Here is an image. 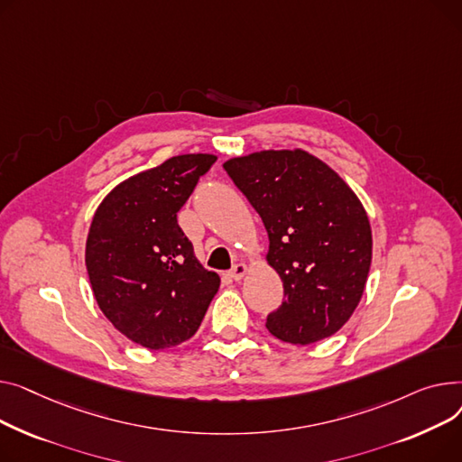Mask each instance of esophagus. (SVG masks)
<instances>
[{
  "label": "esophagus",
  "instance_id": "esophagus-1",
  "mask_svg": "<svg viewBox=\"0 0 462 462\" xmlns=\"http://www.w3.org/2000/svg\"><path fill=\"white\" fill-rule=\"evenodd\" d=\"M246 273H248V266L244 264V263H236V264H233V268L227 273V276H229L231 280L238 282V280L244 278V274H246Z\"/></svg>",
  "mask_w": 462,
  "mask_h": 462
}]
</instances>
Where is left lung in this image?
I'll return each mask as SVG.
<instances>
[{"mask_svg":"<svg viewBox=\"0 0 462 462\" xmlns=\"http://www.w3.org/2000/svg\"><path fill=\"white\" fill-rule=\"evenodd\" d=\"M224 170L261 216L283 302L266 328L292 345L330 337L355 313L371 266V227L356 194L306 151H261Z\"/></svg>","mask_w":462,"mask_h":462,"instance_id":"8db88e82","label":"left lung"}]
</instances>
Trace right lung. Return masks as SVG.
Segmentation results:
<instances>
[{
  "label": "right lung",
  "instance_id": "1",
  "mask_svg": "<svg viewBox=\"0 0 462 462\" xmlns=\"http://www.w3.org/2000/svg\"><path fill=\"white\" fill-rule=\"evenodd\" d=\"M216 162L180 154L112 189L95 212L86 266L97 304L114 327L151 350L192 337L220 278L205 270L177 212Z\"/></svg>",
  "mask_w": 462,
  "mask_h": 462
}]
</instances>
